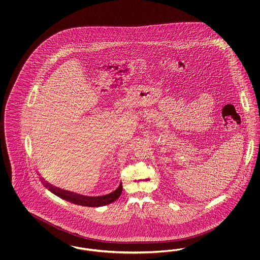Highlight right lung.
<instances>
[{
    "label": "right lung",
    "instance_id": "1",
    "mask_svg": "<svg viewBox=\"0 0 260 260\" xmlns=\"http://www.w3.org/2000/svg\"><path fill=\"white\" fill-rule=\"evenodd\" d=\"M50 192H52L54 195L58 196L59 198L63 199L65 201H68L70 203H73L75 205L83 206V207H91V208H98L112 204L117 199L121 196V193L123 191V186L120 185L114 192H112L108 195L100 196V197H93V198H86L79 196L77 194H73L72 192L67 191H60L57 188H51L50 187Z\"/></svg>",
    "mask_w": 260,
    "mask_h": 260
}]
</instances>
